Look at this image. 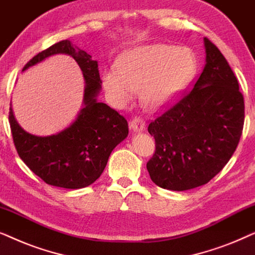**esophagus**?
Returning <instances> with one entry per match:
<instances>
[{"label": "esophagus", "mask_w": 255, "mask_h": 255, "mask_svg": "<svg viewBox=\"0 0 255 255\" xmlns=\"http://www.w3.org/2000/svg\"><path fill=\"white\" fill-rule=\"evenodd\" d=\"M128 125H130V128L133 132H142L146 128L145 121L141 120V118H139V117L133 118V120L130 122V124H128Z\"/></svg>", "instance_id": "1"}]
</instances>
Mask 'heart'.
Instances as JSON below:
<instances>
[{"label":"heart","instance_id":"heart-1","mask_svg":"<svg viewBox=\"0 0 255 255\" xmlns=\"http://www.w3.org/2000/svg\"><path fill=\"white\" fill-rule=\"evenodd\" d=\"M117 72L104 74V87L118 104L140 89V101L149 111H159L177 100L196 72V59L188 47L167 44L140 45L125 51Z\"/></svg>","mask_w":255,"mask_h":255}]
</instances>
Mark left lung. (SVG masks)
Segmentation results:
<instances>
[{
  "instance_id": "obj_1",
  "label": "left lung",
  "mask_w": 255,
  "mask_h": 255,
  "mask_svg": "<svg viewBox=\"0 0 255 255\" xmlns=\"http://www.w3.org/2000/svg\"><path fill=\"white\" fill-rule=\"evenodd\" d=\"M204 47L205 66L193 89L148 125L155 153L146 167L163 189L208 183L231 159L242 135L245 106L238 80L208 38Z\"/></svg>"
}]
</instances>
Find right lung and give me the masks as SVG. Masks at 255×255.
<instances>
[{
  "instance_id": "1",
  "label": "right lung",
  "mask_w": 255,
  "mask_h": 255,
  "mask_svg": "<svg viewBox=\"0 0 255 255\" xmlns=\"http://www.w3.org/2000/svg\"><path fill=\"white\" fill-rule=\"evenodd\" d=\"M55 54H67L78 62L85 78L82 108L64 130L34 135L17 123L11 104L9 123L19 158L44 182L66 189L88 187L101 176L116 146L128 134V122L116 110L97 101L102 89L99 64L66 39L38 53L23 72Z\"/></svg>"
}]
</instances>
